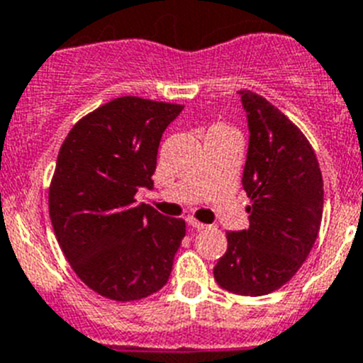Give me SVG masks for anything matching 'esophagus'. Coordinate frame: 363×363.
I'll return each mask as SVG.
<instances>
[{"mask_svg": "<svg viewBox=\"0 0 363 363\" xmlns=\"http://www.w3.org/2000/svg\"><path fill=\"white\" fill-rule=\"evenodd\" d=\"M188 224L191 228H195V230H204L206 228L204 222H199V220H195V218H188Z\"/></svg>", "mask_w": 363, "mask_h": 363, "instance_id": "esophagus-1", "label": "esophagus"}]
</instances>
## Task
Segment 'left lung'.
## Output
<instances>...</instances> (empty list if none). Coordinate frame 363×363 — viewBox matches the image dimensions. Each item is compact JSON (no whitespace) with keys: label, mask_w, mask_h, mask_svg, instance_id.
Returning a JSON list of instances; mask_svg holds the SVG:
<instances>
[{"label":"left lung","mask_w":363,"mask_h":363,"mask_svg":"<svg viewBox=\"0 0 363 363\" xmlns=\"http://www.w3.org/2000/svg\"><path fill=\"white\" fill-rule=\"evenodd\" d=\"M250 143L242 186L250 228L228 231V250L213 267L218 286L260 296L291 280L318 237L324 181L303 133L259 94L242 90Z\"/></svg>","instance_id":"obj_1"}]
</instances>
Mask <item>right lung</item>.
Segmentation results:
<instances>
[{"label":"right lung","instance_id":"add662e5","mask_svg":"<svg viewBox=\"0 0 363 363\" xmlns=\"http://www.w3.org/2000/svg\"><path fill=\"white\" fill-rule=\"evenodd\" d=\"M184 106L117 97L65 139L48 191L54 233L76 275L106 298L130 302L166 286L182 218L135 202L153 188L161 137Z\"/></svg>","mask_w":363,"mask_h":363}]
</instances>
